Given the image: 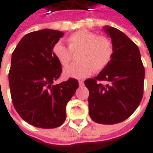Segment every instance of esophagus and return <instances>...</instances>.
Returning <instances> with one entry per match:
<instances>
[{"mask_svg": "<svg viewBox=\"0 0 153 153\" xmlns=\"http://www.w3.org/2000/svg\"><path fill=\"white\" fill-rule=\"evenodd\" d=\"M79 85L80 86L84 85V81H83V80H79Z\"/></svg>", "mask_w": 153, "mask_h": 153, "instance_id": "1", "label": "esophagus"}]
</instances>
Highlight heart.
I'll list each match as a JSON object with an SVG mask.
<instances>
[{"label": "heart", "mask_w": 153, "mask_h": 153, "mask_svg": "<svg viewBox=\"0 0 153 153\" xmlns=\"http://www.w3.org/2000/svg\"><path fill=\"white\" fill-rule=\"evenodd\" d=\"M68 48L61 42L52 49L54 56L62 66H68L72 60V52L80 50L76 63L67 67L63 71L67 78L82 79L91 75L94 71L100 72L110 63L114 45L111 39L106 36H97L89 30H79L68 38Z\"/></svg>", "instance_id": "heart-1"}]
</instances>
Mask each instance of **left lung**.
Listing matches in <instances>:
<instances>
[{
	"mask_svg": "<svg viewBox=\"0 0 153 153\" xmlns=\"http://www.w3.org/2000/svg\"><path fill=\"white\" fill-rule=\"evenodd\" d=\"M103 29L114 45L113 56L97 76L85 80V85L90 93V117L95 123L116 124L128 118L140 103L145 68L138 46L126 34L111 26Z\"/></svg>",
	"mask_w": 153,
	"mask_h": 153,
	"instance_id": "1",
	"label": "left lung"
}]
</instances>
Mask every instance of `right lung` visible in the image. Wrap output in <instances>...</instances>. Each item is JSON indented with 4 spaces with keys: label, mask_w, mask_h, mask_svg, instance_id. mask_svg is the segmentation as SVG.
Returning a JSON list of instances; mask_svg holds the SVG:
<instances>
[{
    "label": "right lung",
    "mask_w": 153,
    "mask_h": 153,
    "mask_svg": "<svg viewBox=\"0 0 153 153\" xmlns=\"http://www.w3.org/2000/svg\"><path fill=\"white\" fill-rule=\"evenodd\" d=\"M63 35L50 29L32 31L12 54L8 79L13 104L24 121L37 128L61 126L66 120V105L79 87L74 78L54 85L62 69L52 49Z\"/></svg>",
    "instance_id": "1"
}]
</instances>
